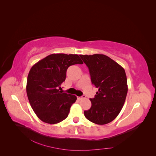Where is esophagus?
Here are the masks:
<instances>
[{"label": "esophagus", "instance_id": "1", "mask_svg": "<svg viewBox=\"0 0 156 156\" xmlns=\"http://www.w3.org/2000/svg\"><path fill=\"white\" fill-rule=\"evenodd\" d=\"M83 98H85V96H79V97H77V99L79 100H82V99H83Z\"/></svg>", "mask_w": 156, "mask_h": 156}]
</instances>
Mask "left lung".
I'll return each mask as SVG.
<instances>
[{"mask_svg":"<svg viewBox=\"0 0 156 156\" xmlns=\"http://www.w3.org/2000/svg\"><path fill=\"white\" fill-rule=\"evenodd\" d=\"M88 68L91 81L98 92L90 98L92 105L84 111L87 119L93 123H109L119 115L127 93L124 69L108 56L95 54L79 55Z\"/></svg>","mask_w":156,"mask_h":156,"instance_id":"8db88e82","label":"left lung"}]
</instances>
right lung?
I'll return each instance as SVG.
<instances>
[{"instance_id": "obj_1", "label": "right lung", "mask_w": 156, "mask_h": 156, "mask_svg": "<svg viewBox=\"0 0 156 156\" xmlns=\"http://www.w3.org/2000/svg\"><path fill=\"white\" fill-rule=\"evenodd\" d=\"M83 62L77 55L52 54L31 68L28 75L27 94L32 108L45 123L55 124L66 119L77 97L62 93L70 66Z\"/></svg>"}]
</instances>
